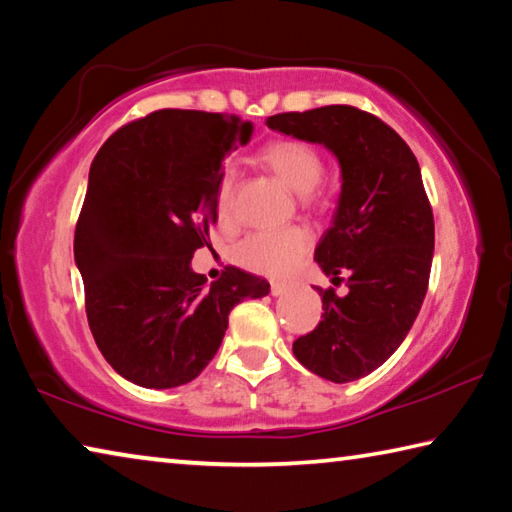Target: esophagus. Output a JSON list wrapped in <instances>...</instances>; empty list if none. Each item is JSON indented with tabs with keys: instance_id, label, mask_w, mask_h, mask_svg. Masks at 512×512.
Listing matches in <instances>:
<instances>
[{
	"instance_id": "1",
	"label": "esophagus",
	"mask_w": 512,
	"mask_h": 512,
	"mask_svg": "<svg viewBox=\"0 0 512 512\" xmlns=\"http://www.w3.org/2000/svg\"><path fill=\"white\" fill-rule=\"evenodd\" d=\"M289 291V284L287 282H273L271 284V293L273 296H284V293Z\"/></svg>"
}]
</instances>
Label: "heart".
<instances>
[{
	"label": "heart",
	"instance_id": "heart-1",
	"mask_svg": "<svg viewBox=\"0 0 512 512\" xmlns=\"http://www.w3.org/2000/svg\"><path fill=\"white\" fill-rule=\"evenodd\" d=\"M262 160L282 183L293 192L309 194L323 176V158L314 146L300 140H277L262 151ZM216 216L230 221L235 214V173L225 171L214 196ZM311 246V235L305 228L262 230L241 239L235 248L239 266L259 275H284L296 266L298 259Z\"/></svg>",
	"mask_w": 512,
	"mask_h": 512
}]
</instances>
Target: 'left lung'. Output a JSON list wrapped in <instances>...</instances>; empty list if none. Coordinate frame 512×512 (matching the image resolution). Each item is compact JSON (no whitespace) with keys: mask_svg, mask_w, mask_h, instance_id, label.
I'll use <instances>...</instances> for the list:
<instances>
[{"mask_svg":"<svg viewBox=\"0 0 512 512\" xmlns=\"http://www.w3.org/2000/svg\"><path fill=\"white\" fill-rule=\"evenodd\" d=\"M266 126L323 144L341 167V196L314 259L348 293L318 289L323 320L293 343L314 375L345 384L370 375L400 348L427 296L433 212L420 164L379 117L352 106L282 112Z\"/></svg>","mask_w":512,"mask_h":512,"instance_id":"obj_1","label":"left lung"}]
</instances>
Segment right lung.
Returning <instances> with one entry per match:
<instances>
[{
    "label": "right lung",
    "mask_w": 512,
    "mask_h": 512,
    "mask_svg": "<svg viewBox=\"0 0 512 512\" xmlns=\"http://www.w3.org/2000/svg\"><path fill=\"white\" fill-rule=\"evenodd\" d=\"M253 124L201 110H155L101 146L74 232L90 332L112 368L144 388L201 375L244 298L268 282L225 268L207 287L192 257L216 223L221 162Z\"/></svg>",
    "instance_id": "1"
}]
</instances>
